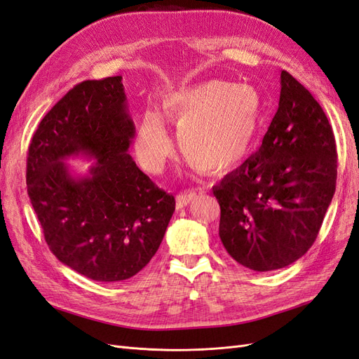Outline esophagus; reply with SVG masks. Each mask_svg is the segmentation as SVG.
I'll return each instance as SVG.
<instances>
[{
  "mask_svg": "<svg viewBox=\"0 0 359 359\" xmlns=\"http://www.w3.org/2000/svg\"><path fill=\"white\" fill-rule=\"evenodd\" d=\"M194 196H196L194 191H184L177 194V206L178 208H184V206H187L194 199Z\"/></svg>",
  "mask_w": 359,
  "mask_h": 359,
  "instance_id": "obj_1",
  "label": "esophagus"
}]
</instances>
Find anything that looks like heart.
Segmentation results:
<instances>
[{
	"label": "heart",
	"instance_id": "1",
	"mask_svg": "<svg viewBox=\"0 0 359 359\" xmlns=\"http://www.w3.org/2000/svg\"><path fill=\"white\" fill-rule=\"evenodd\" d=\"M163 112L178 127V145L186 160L205 172L219 173L248 156L262 116V99L250 85L212 79L169 94ZM136 149L147 170L160 172L165 166L172 140L160 115L144 114Z\"/></svg>",
	"mask_w": 359,
	"mask_h": 359
}]
</instances>
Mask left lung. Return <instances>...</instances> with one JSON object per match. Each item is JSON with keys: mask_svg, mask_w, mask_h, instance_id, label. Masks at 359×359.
I'll use <instances>...</instances> for the list:
<instances>
[{"mask_svg": "<svg viewBox=\"0 0 359 359\" xmlns=\"http://www.w3.org/2000/svg\"><path fill=\"white\" fill-rule=\"evenodd\" d=\"M278 109L256 154L212 187L219 235L253 271L290 265L307 253L332 201L337 148L320 104L286 70Z\"/></svg>", "mask_w": 359, "mask_h": 359, "instance_id": "left-lung-1", "label": "left lung"}]
</instances>
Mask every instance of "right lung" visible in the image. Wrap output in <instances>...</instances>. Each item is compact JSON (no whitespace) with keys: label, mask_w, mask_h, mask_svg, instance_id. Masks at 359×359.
I'll list each match as a JSON object with an SVG mask.
<instances>
[{"label":"right lung","mask_w":359,"mask_h":359,"mask_svg":"<svg viewBox=\"0 0 359 359\" xmlns=\"http://www.w3.org/2000/svg\"><path fill=\"white\" fill-rule=\"evenodd\" d=\"M121 76L83 81L41 119L27 157L28 196L50 252L97 281L137 274L156 255L175 211L127 151L135 124ZM97 161L74 179L63 160Z\"/></svg>","instance_id":"1"}]
</instances>
